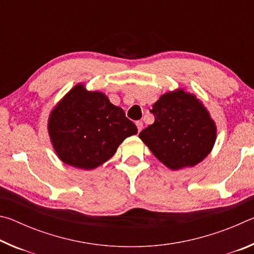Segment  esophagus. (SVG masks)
<instances>
[{"mask_svg": "<svg viewBox=\"0 0 254 254\" xmlns=\"http://www.w3.org/2000/svg\"><path fill=\"white\" fill-rule=\"evenodd\" d=\"M135 124H136V127H137V131H141L143 128V123H142V121H136L135 122Z\"/></svg>", "mask_w": 254, "mask_h": 254, "instance_id": "1", "label": "esophagus"}]
</instances>
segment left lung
<instances>
[{
    "mask_svg": "<svg viewBox=\"0 0 254 254\" xmlns=\"http://www.w3.org/2000/svg\"><path fill=\"white\" fill-rule=\"evenodd\" d=\"M150 112L154 122L139 137L169 169L194 167L212 151L216 126L194 94L182 88L163 94Z\"/></svg>",
    "mask_w": 254,
    "mask_h": 254,
    "instance_id": "obj_1",
    "label": "left lung"
}]
</instances>
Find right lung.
Listing matches in <instances>:
<instances>
[{"label":"right lung","instance_id":"add662e5","mask_svg":"<svg viewBox=\"0 0 254 254\" xmlns=\"http://www.w3.org/2000/svg\"><path fill=\"white\" fill-rule=\"evenodd\" d=\"M48 132L58 158L75 168L92 170L114 156L135 124L121 107L83 84L71 88L51 111Z\"/></svg>","mask_w":254,"mask_h":254}]
</instances>
